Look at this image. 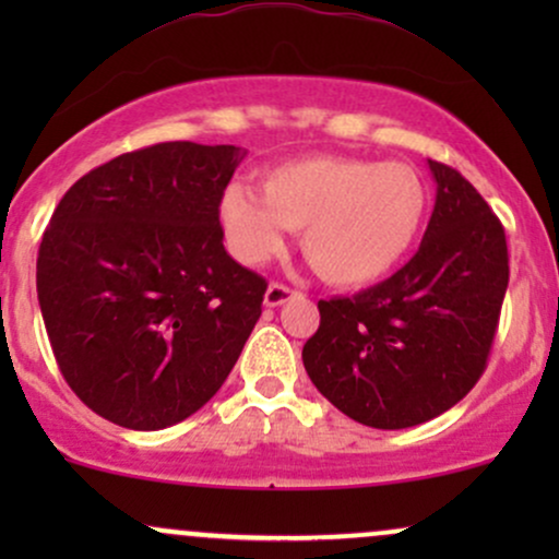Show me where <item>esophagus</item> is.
<instances>
[{"mask_svg":"<svg viewBox=\"0 0 559 559\" xmlns=\"http://www.w3.org/2000/svg\"><path fill=\"white\" fill-rule=\"evenodd\" d=\"M294 288H288L286 284H278V281H275V284H271L267 286V292H265V305L267 307H281L284 305V301H288L294 297Z\"/></svg>","mask_w":559,"mask_h":559,"instance_id":"1","label":"esophagus"}]
</instances>
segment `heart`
Masks as SVG:
<instances>
[{"label":"heart","mask_w":559,"mask_h":559,"mask_svg":"<svg viewBox=\"0 0 559 559\" xmlns=\"http://www.w3.org/2000/svg\"><path fill=\"white\" fill-rule=\"evenodd\" d=\"M228 249L260 265L299 230L307 265L325 284L365 286L404 260L428 215V183L413 165L318 155L265 170L260 194L234 183L221 197Z\"/></svg>","instance_id":"b5f03b06"}]
</instances>
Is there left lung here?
<instances>
[{"label": "left lung", "mask_w": 559, "mask_h": 559, "mask_svg": "<svg viewBox=\"0 0 559 559\" xmlns=\"http://www.w3.org/2000/svg\"><path fill=\"white\" fill-rule=\"evenodd\" d=\"M428 168L436 204L418 252L355 297L320 299L301 349L320 394L383 431L420 426L476 386L510 281L504 228L486 199L449 165Z\"/></svg>", "instance_id": "left-lung-1"}]
</instances>
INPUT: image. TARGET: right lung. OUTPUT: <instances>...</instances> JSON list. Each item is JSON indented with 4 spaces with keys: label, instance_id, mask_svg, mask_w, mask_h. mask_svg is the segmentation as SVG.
Returning <instances> with one entry per match:
<instances>
[{
    "label": "right lung",
    "instance_id": "add662e5",
    "mask_svg": "<svg viewBox=\"0 0 559 559\" xmlns=\"http://www.w3.org/2000/svg\"><path fill=\"white\" fill-rule=\"evenodd\" d=\"M247 152L165 141L79 178L36 260L55 360L75 396L133 431L194 415L262 312L265 278L223 247L221 197Z\"/></svg>",
    "mask_w": 559,
    "mask_h": 559
}]
</instances>
